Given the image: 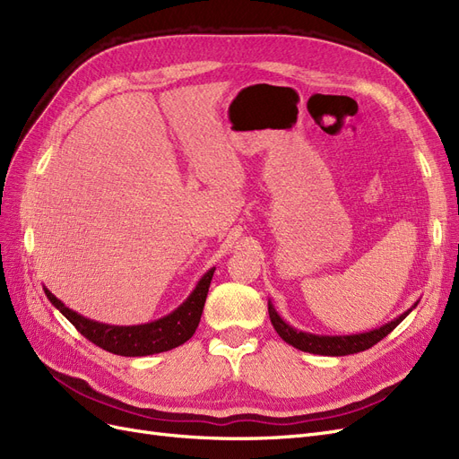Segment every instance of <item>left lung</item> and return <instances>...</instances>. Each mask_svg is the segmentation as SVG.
<instances>
[{"mask_svg":"<svg viewBox=\"0 0 459 459\" xmlns=\"http://www.w3.org/2000/svg\"><path fill=\"white\" fill-rule=\"evenodd\" d=\"M418 302H413L406 312H402L400 316L391 319V322H386L385 325H381L377 329H371V331L354 333V335H317V333L300 331L293 325H289L285 319L277 314L272 300H268V312H270L272 325L277 331V335H280L287 344L295 346V349H299L302 352L319 354V356H346V354H356V352L368 351L373 344H377L402 322V319H404L415 307H418Z\"/></svg>","mask_w":459,"mask_h":459,"instance_id":"8db88e82","label":"left lung"}]
</instances>
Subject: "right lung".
<instances>
[{"mask_svg":"<svg viewBox=\"0 0 459 459\" xmlns=\"http://www.w3.org/2000/svg\"><path fill=\"white\" fill-rule=\"evenodd\" d=\"M216 268H211L203 273L197 281L195 289L191 290L189 297L179 304L176 310L166 314L155 322L140 324V325H110L95 322V319L84 317L74 312L73 308L65 307V302L55 297L48 287H44L49 302L57 308L68 322H71L82 335L93 344L101 346L103 351H108L118 356H149L172 351L176 346L189 341L195 333L201 314L204 308V300L211 287L212 275Z\"/></svg>","mask_w":459,"mask_h":459,"instance_id":"obj_1","label":"right lung"}]
</instances>
